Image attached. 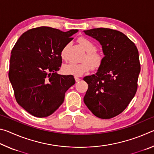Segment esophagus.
<instances>
[{
  "label": "esophagus",
  "mask_w": 154,
  "mask_h": 154,
  "mask_svg": "<svg viewBox=\"0 0 154 154\" xmlns=\"http://www.w3.org/2000/svg\"><path fill=\"white\" fill-rule=\"evenodd\" d=\"M75 82H79L80 81L79 78L77 77H75Z\"/></svg>",
  "instance_id": "34e87169"
}]
</instances>
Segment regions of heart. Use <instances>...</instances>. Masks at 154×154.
Masks as SVG:
<instances>
[{"label": "heart", "instance_id": "1", "mask_svg": "<svg viewBox=\"0 0 154 154\" xmlns=\"http://www.w3.org/2000/svg\"><path fill=\"white\" fill-rule=\"evenodd\" d=\"M78 41L83 49L87 52L86 55L83 58V60L87 62H83L78 64L71 62L64 64L62 68V71L65 75L80 77L89 71L90 67L93 70H97L103 62V56L95 51L96 47L92 41L85 37L79 38ZM65 51L66 48H64L61 51L62 59H65Z\"/></svg>", "mask_w": 154, "mask_h": 154}]
</instances>
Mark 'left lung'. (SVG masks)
<instances>
[{"label":"left lung","instance_id":"obj_1","mask_svg":"<svg viewBox=\"0 0 154 154\" xmlns=\"http://www.w3.org/2000/svg\"><path fill=\"white\" fill-rule=\"evenodd\" d=\"M83 32L100 43L105 56L96 74L83 78L88 84L83 101L95 116L110 119L121 113L136 94L140 71L139 51L119 31L99 28Z\"/></svg>","mask_w":154,"mask_h":154}]
</instances>
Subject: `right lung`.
Returning a JSON list of instances; mask_svg holds the SVG:
<instances>
[{
  "label": "right lung",
  "instance_id": "obj_1",
  "mask_svg": "<svg viewBox=\"0 0 154 154\" xmlns=\"http://www.w3.org/2000/svg\"><path fill=\"white\" fill-rule=\"evenodd\" d=\"M78 32L41 26L20 36L11 51L9 79L17 103L37 118L54 113L75 84L72 75L58 74L61 51Z\"/></svg>",
  "mask_w": 154,
  "mask_h": 154
}]
</instances>
